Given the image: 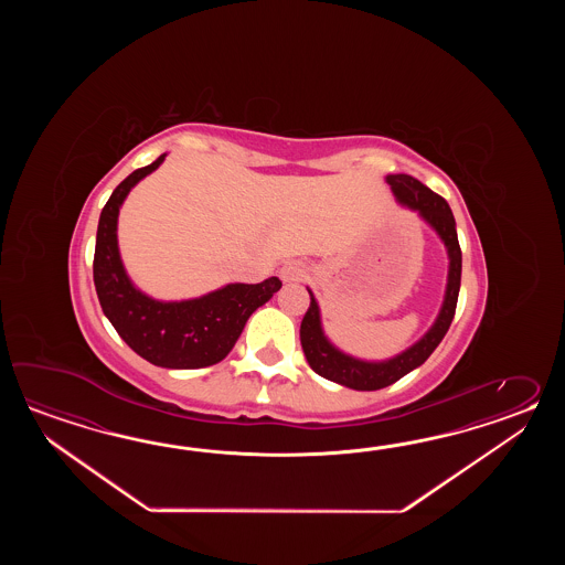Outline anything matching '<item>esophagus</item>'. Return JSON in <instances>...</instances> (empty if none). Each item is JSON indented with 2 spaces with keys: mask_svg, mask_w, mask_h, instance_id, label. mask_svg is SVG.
I'll use <instances>...</instances> for the list:
<instances>
[{
  "mask_svg": "<svg viewBox=\"0 0 565 565\" xmlns=\"http://www.w3.org/2000/svg\"><path fill=\"white\" fill-rule=\"evenodd\" d=\"M278 275L285 282H299V280L307 277V265L300 263V260H288V263L280 266Z\"/></svg>",
  "mask_w": 565,
  "mask_h": 565,
  "instance_id": "34e87169",
  "label": "esophagus"
}]
</instances>
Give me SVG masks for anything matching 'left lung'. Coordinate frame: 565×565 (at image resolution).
Instances as JSON below:
<instances>
[{
	"label": "left lung",
	"mask_w": 565,
	"mask_h": 565,
	"mask_svg": "<svg viewBox=\"0 0 565 565\" xmlns=\"http://www.w3.org/2000/svg\"><path fill=\"white\" fill-rule=\"evenodd\" d=\"M387 183L396 193L402 204L409 205L420 212L422 217L433 226L440 238L445 241L450 256V270H448V287H446V299L443 311L438 315L433 329L422 337L420 341L397 355L394 360L382 361V363H367V361L353 360L345 353L337 351L321 331V319H319V307L317 300L311 297V305L302 317L300 323V345L305 351V358L309 361L312 372L319 373L324 380H331L335 384L345 385L351 390L360 392H373L382 390L387 385L396 384L399 377L416 370L424 361L433 355L434 349L446 335L448 327L455 319L457 311L458 290H460V273H462V253L458 244L457 222L452 216V210L443 195L434 193L424 183L414 180L406 173L387 175Z\"/></svg>",
	"instance_id": "obj_1"
}]
</instances>
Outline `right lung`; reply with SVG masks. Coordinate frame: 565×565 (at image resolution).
Wrapping results in <instances>:
<instances>
[{"instance_id":"obj_1","label":"right lung","mask_w":565,"mask_h":565,"mask_svg":"<svg viewBox=\"0 0 565 565\" xmlns=\"http://www.w3.org/2000/svg\"><path fill=\"white\" fill-rule=\"evenodd\" d=\"M163 159L166 156L157 157L151 166L135 169L110 193L96 230L93 277L103 312L137 355L159 367L198 370L228 355L248 317L282 282L270 277L260 285H228L181 302H159L132 287L117 248L119 207L132 185L159 168Z\"/></svg>"}]
</instances>
